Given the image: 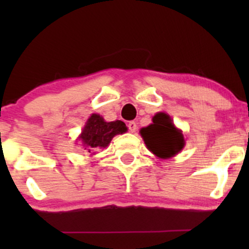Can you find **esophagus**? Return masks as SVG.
Instances as JSON below:
<instances>
[{
    "instance_id": "obj_1",
    "label": "esophagus",
    "mask_w": 249,
    "mask_h": 249,
    "mask_svg": "<svg viewBox=\"0 0 249 249\" xmlns=\"http://www.w3.org/2000/svg\"><path fill=\"white\" fill-rule=\"evenodd\" d=\"M127 127H128V131L133 133V132H136V130H137V124L134 122H128Z\"/></svg>"
}]
</instances>
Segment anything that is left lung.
Masks as SVG:
<instances>
[{"mask_svg":"<svg viewBox=\"0 0 249 249\" xmlns=\"http://www.w3.org/2000/svg\"><path fill=\"white\" fill-rule=\"evenodd\" d=\"M152 124L142 127L141 134L148 150L159 158H171L184 147V136L174 126L170 116L164 112L153 117Z\"/></svg>","mask_w":249,"mask_h":249,"instance_id":"1","label":"left lung"}]
</instances>
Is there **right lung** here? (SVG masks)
<instances>
[{
	"instance_id": "add662e5",
	"label": "right lung",
	"mask_w": 249,
	"mask_h": 249,
	"mask_svg": "<svg viewBox=\"0 0 249 249\" xmlns=\"http://www.w3.org/2000/svg\"><path fill=\"white\" fill-rule=\"evenodd\" d=\"M126 131V125L122 121L107 123L99 115L93 113L88 119L79 138L85 146V150L91 152L97 148L107 147L116 134L125 133Z\"/></svg>"
}]
</instances>
